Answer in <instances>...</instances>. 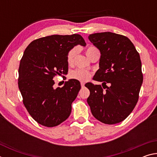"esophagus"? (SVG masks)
Returning <instances> with one entry per match:
<instances>
[{
	"mask_svg": "<svg viewBox=\"0 0 157 157\" xmlns=\"http://www.w3.org/2000/svg\"><path fill=\"white\" fill-rule=\"evenodd\" d=\"M84 82H81V86L82 87H84Z\"/></svg>",
	"mask_w": 157,
	"mask_h": 157,
	"instance_id": "1",
	"label": "esophagus"
}]
</instances>
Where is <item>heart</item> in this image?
<instances>
[{"mask_svg":"<svg viewBox=\"0 0 157 157\" xmlns=\"http://www.w3.org/2000/svg\"><path fill=\"white\" fill-rule=\"evenodd\" d=\"M78 50L77 48H73L71 50H70L67 54V62L68 63H72L73 62L75 57L76 56L77 53H78ZM99 52L98 50L95 47H89L86 50V55L88 58L91 56L92 54L94 52ZM70 77L71 78L78 79L79 81L85 82L90 78L91 77V73L88 71L83 70V69H77V70L73 71L72 73H71Z\"/></svg>","mask_w":157,"mask_h":157,"instance_id":"1","label":"heart"}]
</instances>
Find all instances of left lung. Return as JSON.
I'll use <instances>...</instances> for the list:
<instances>
[{"instance_id":"left-lung-1","label":"left lung","mask_w":157,"mask_h":157,"mask_svg":"<svg viewBox=\"0 0 157 157\" xmlns=\"http://www.w3.org/2000/svg\"><path fill=\"white\" fill-rule=\"evenodd\" d=\"M88 37L100 52L99 69L94 79L102 82L106 89L101 85L85 84L90 91L87 102L97 120L108 124L121 123L139 100L143 80L140 55L132 42L121 34L105 32Z\"/></svg>"}]
</instances>
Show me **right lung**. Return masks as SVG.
<instances>
[{"label": "right lung", "instance_id": "right-lung-1", "mask_svg": "<svg viewBox=\"0 0 157 157\" xmlns=\"http://www.w3.org/2000/svg\"><path fill=\"white\" fill-rule=\"evenodd\" d=\"M78 45L86 46L79 34L47 36L32 41L23 53L18 89L26 109L41 125H59L70 116L80 83L71 79L62 88L55 89L53 78L68 72L67 54Z\"/></svg>", "mask_w": 157, "mask_h": 157}]
</instances>
